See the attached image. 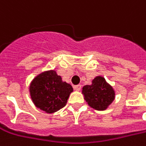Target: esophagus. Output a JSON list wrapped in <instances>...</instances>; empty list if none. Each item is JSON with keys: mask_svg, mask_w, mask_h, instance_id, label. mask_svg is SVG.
<instances>
[{"mask_svg": "<svg viewBox=\"0 0 146 146\" xmlns=\"http://www.w3.org/2000/svg\"><path fill=\"white\" fill-rule=\"evenodd\" d=\"M73 88L76 91H80L81 89V85L80 84H77V85H75L73 86Z\"/></svg>", "mask_w": 146, "mask_h": 146, "instance_id": "obj_1", "label": "esophagus"}]
</instances>
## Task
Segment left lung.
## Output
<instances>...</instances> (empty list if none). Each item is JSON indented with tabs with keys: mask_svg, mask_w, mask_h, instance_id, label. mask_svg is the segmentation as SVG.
Masks as SVG:
<instances>
[{
	"mask_svg": "<svg viewBox=\"0 0 146 146\" xmlns=\"http://www.w3.org/2000/svg\"><path fill=\"white\" fill-rule=\"evenodd\" d=\"M84 99L92 108L104 111L115 98V92L104 76H97L92 80V84L82 88Z\"/></svg>",
	"mask_w": 146,
	"mask_h": 146,
	"instance_id": "1",
	"label": "left lung"
}]
</instances>
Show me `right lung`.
I'll use <instances>...</instances> for the list:
<instances>
[{
	"label": "right lung",
	"mask_w": 146,
	"mask_h": 146,
	"mask_svg": "<svg viewBox=\"0 0 146 146\" xmlns=\"http://www.w3.org/2000/svg\"><path fill=\"white\" fill-rule=\"evenodd\" d=\"M73 88L63 81L55 70H47L35 77L29 85V92L33 104L46 113L52 114L66 105Z\"/></svg>",
	"instance_id": "obj_1"
}]
</instances>
